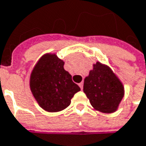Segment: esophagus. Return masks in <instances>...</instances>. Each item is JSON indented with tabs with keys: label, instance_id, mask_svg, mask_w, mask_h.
I'll list each match as a JSON object with an SVG mask.
<instances>
[{
	"label": "esophagus",
	"instance_id": "1",
	"mask_svg": "<svg viewBox=\"0 0 146 146\" xmlns=\"http://www.w3.org/2000/svg\"><path fill=\"white\" fill-rule=\"evenodd\" d=\"M79 86H80V88H81V90H82V89H83V83H82V82L79 84Z\"/></svg>",
	"mask_w": 146,
	"mask_h": 146
}]
</instances>
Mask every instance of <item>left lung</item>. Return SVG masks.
<instances>
[{
	"label": "left lung",
	"mask_w": 146,
	"mask_h": 146,
	"mask_svg": "<svg viewBox=\"0 0 146 146\" xmlns=\"http://www.w3.org/2000/svg\"><path fill=\"white\" fill-rule=\"evenodd\" d=\"M84 93L94 109L102 113H113L123 98L124 88L109 66L98 62L84 79Z\"/></svg>",
	"instance_id": "left-lung-1"
}]
</instances>
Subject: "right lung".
<instances>
[{
	"label": "right lung",
	"mask_w": 146,
	"mask_h": 146,
	"mask_svg": "<svg viewBox=\"0 0 146 146\" xmlns=\"http://www.w3.org/2000/svg\"><path fill=\"white\" fill-rule=\"evenodd\" d=\"M64 62L56 54H45L38 61L30 77V88L40 106L48 112H58L70 104L80 90L64 70Z\"/></svg>",
	"instance_id": "1"
}]
</instances>
